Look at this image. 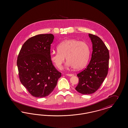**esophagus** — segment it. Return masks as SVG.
Wrapping results in <instances>:
<instances>
[{
	"label": "esophagus",
	"mask_w": 128,
	"mask_h": 128,
	"mask_svg": "<svg viewBox=\"0 0 128 128\" xmlns=\"http://www.w3.org/2000/svg\"><path fill=\"white\" fill-rule=\"evenodd\" d=\"M66 75L68 76H73L74 74H67Z\"/></svg>",
	"instance_id": "esophagus-1"
}]
</instances>
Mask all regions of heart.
<instances>
[{"label": "heart", "mask_w": 128, "mask_h": 128, "mask_svg": "<svg viewBox=\"0 0 128 128\" xmlns=\"http://www.w3.org/2000/svg\"><path fill=\"white\" fill-rule=\"evenodd\" d=\"M57 52H52L50 59L55 66L60 69L65 60L66 65L75 70H80L86 66L90 57V48L88 44L82 41L70 39L58 44Z\"/></svg>", "instance_id": "heart-1"}]
</instances>
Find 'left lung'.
<instances>
[{"instance_id": "8db88e82", "label": "left lung", "mask_w": 128, "mask_h": 128, "mask_svg": "<svg viewBox=\"0 0 128 128\" xmlns=\"http://www.w3.org/2000/svg\"><path fill=\"white\" fill-rule=\"evenodd\" d=\"M88 35L93 45L92 57L86 68L77 74L79 83L75 88L83 94L97 91L105 80L109 68V52L106 45L97 36Z\"/></svg>"}]
</instances>
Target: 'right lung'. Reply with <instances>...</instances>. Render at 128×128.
Wrapping results in <instances>:
<instances>
[{
    "label": "right lung",
    "instance_id": "right-lung-1",
    "mask_svg": "<svg viewBox=\"0 0 128 128\" xmlns=\"http://www.w3.org/2000/svg\"><path fill=\"white\" fill-rule=\"evenodd\" d=\"M54 38L52 34L33 36L22 45L18 56L20 80L34 97L48 96L62 76L50 59V46Z\"/></svg>",
    "mask_w": 128,
    "mask_h": 128
}]
</instances>
